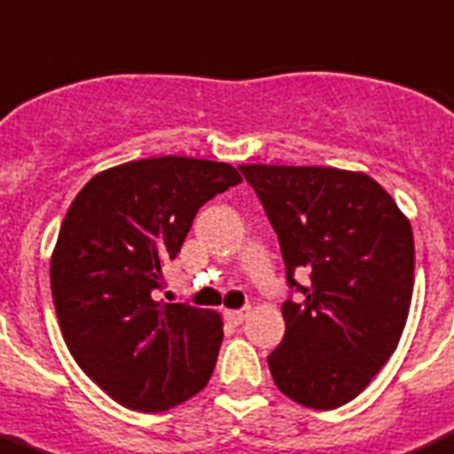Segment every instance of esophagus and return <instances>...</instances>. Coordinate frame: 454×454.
<instances>
[{"label":"esophagus","instance_id":"esophagus-1","mask_svg":"<svg viewBox=\"0 0 454 454\" xmlns=\"http://www.w3.org/2000/svg\"><path fill=\"white\" fill-rule=\"evenodd\" d=\"M248 316V309H237V311H223V317H226L228 323L232 325H241L247 320Z\"/></svg>","mask_w":454,"mask_h":454}]
</instances>
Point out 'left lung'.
I'll return each instance as SVG.
<instances>
[{
    "label": "left lung",
    "instance_id": "obj_1",
    "mask_svg": "<svg viewBox=\"0 0 454 454\" xmlns=\"http://www.w3.org/2000/svg\"><path fill=\"white\" fill-rule=\"evenodd\" d=\"M278 232L286 332L269 354L279 392L295 403H349L394 354L414 282L412 228L394 199L361 172L239 165ZM295 272L312 282L302 287Z\"/></svg>",
    "mask_w": 454,
    "mask_h": 454
}]
</instances>
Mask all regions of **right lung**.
Returning a JSON list of instances; mask_svg holds the SVG:
<instances>
[{
	"instance_id": "add662e5",
	"label": "right lung",
	"mask_w": 454,
	"mask_h": 454,
	"mask_svg": "<svg viewBox=\"0 0 454 454\" xmlns=\"http://www.w3.org/2000/svg\"><path fill=\"white\" fill-rule=\"evenodd\" d=\"M237 184L228 163L156 156L96 175L67 210L51 257L55 313L80 370L116 403L163 412L213 376L219 313L154 291L199 207Z\"/></svg>"
}]
</instances>
